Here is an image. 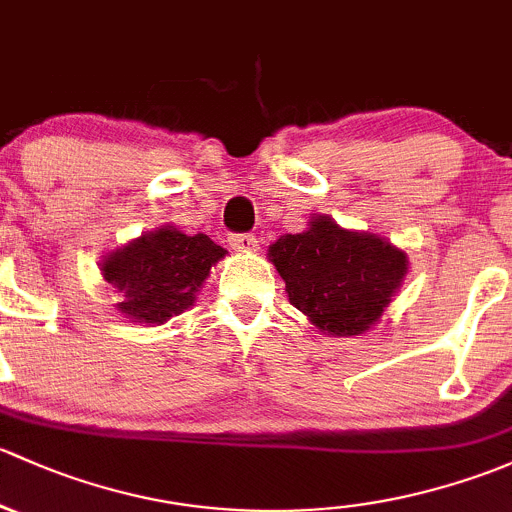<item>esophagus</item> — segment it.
I'll use <instances>...</instances> for the list:
<instances>
[{
	"instance_id": "34e87169",
	"label": "esophagus",
	"mask_w": 512,
	"mask_h": 512,
	"mask_svg": "<svg viewBox=\"0 0 512 512\" xmlns=\"http://www.w3.org/2000/svg\"><path fill=\"white\" fill-rule=\"evenodd\" d=\"M229 246L234 251H256L258 241L254 234H231L229 236Z\"/></svg>"
}]
</instances>
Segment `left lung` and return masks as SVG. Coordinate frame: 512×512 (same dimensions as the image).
I'll use <instances>...</instances> for the list:
<instances>
[{
	"instance_id": "8db88e82",
	"label": "left lung",
	"mask_w": 512,
	"mask_h": 512,
	"mask_svg": "<svg viewBox=\"0 0 512 512\" xmlns=\"http://www.w3.org/2000/svg\"><path fill=\"white\" fill-rule=\"evenodd\" d=\"M293 308L330 335H360L384 313L407 273V254L374 234L315 217L268 249Z\"/></svg>"
}]
</instances>
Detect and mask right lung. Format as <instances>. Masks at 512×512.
I'll return each instance as SVG.
<instances>
[{
  "label": "right lung",
  "instance_id": "1",
  "mask_svg": "<svg viewBox=\"0 0 512 512\" xmlns=\"http://www.w3.org/2000/svg\"><path fill=\"white\" fill-rule=\"evenodd\" d=\"M224 254L207 234L187 236L165 226L113 251L103 261V276L125 293L120 313L140 323H165L194 303V293Z\"/></svg>",
  "mask_w": 512,
  "mask_h": 512
}]
</instances>
